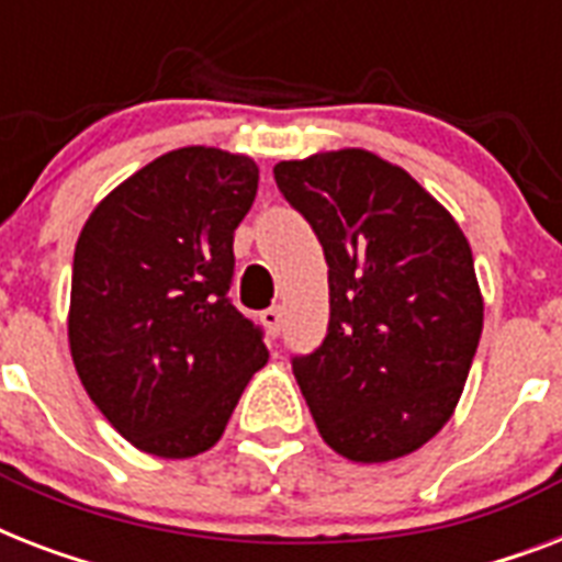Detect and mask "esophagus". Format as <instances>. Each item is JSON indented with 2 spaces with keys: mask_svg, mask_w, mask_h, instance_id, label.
I'll use <instances>...</instances> for the list:
<instances>
[{
  "mask_svg": "<svg viewBox=\"0 0 562 562\" xmlns=\"http://www.w3.org/2000/svg\"><path fill=\"white\" fill-rule=\"evenodd\" d=\"M262 326L268 329V335H280L282 329V308L280 306H271V308H265L262 312Z\"/></svg>",
  "mask_w": 562,
  "mask_h": 562,
  "instance_id": "obj_1",
  "label": "esophagus"
}]
</instances>
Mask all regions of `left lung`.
<instances>
[{
  "mask_svg": "<svg viewBox=\"0 0 562 562\" xmlns=\"http://www.w3.org/2000/svg\"><path fill=\"white\" fill-rule=\"evenodd\" d=\"M273 180L329 265V329L291 361L317 431L356 463L417 452L454 414L484 326L470 241L408 171L364 148Z\"/></svg>",
  "mask_w": 562,
  "mask_h": 562,
  "instance_id": "8db88e82",
  "label": "left lung"
}]
</instances>
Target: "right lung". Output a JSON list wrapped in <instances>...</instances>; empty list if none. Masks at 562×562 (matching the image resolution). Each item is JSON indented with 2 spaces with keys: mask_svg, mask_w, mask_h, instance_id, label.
<instances>
[{
  "mask_svg": "<svg viewBox=\"0 0 562 562\" xmlns=\"http://www.w3.org/2000/svg\"><path fill=\"white\" fill-rule=\"evenodd\" d=\"M259 166L189 145L157 157L90 212L72 262L69 350L83 391L139 452L194 458L218 443L268 361L233 303V233Z\"/></svg>",
  "mask_w": 562,
  "mask_h": 562,
  "instance_id": "1",
  "label": "right lung"
}]
</instances>
